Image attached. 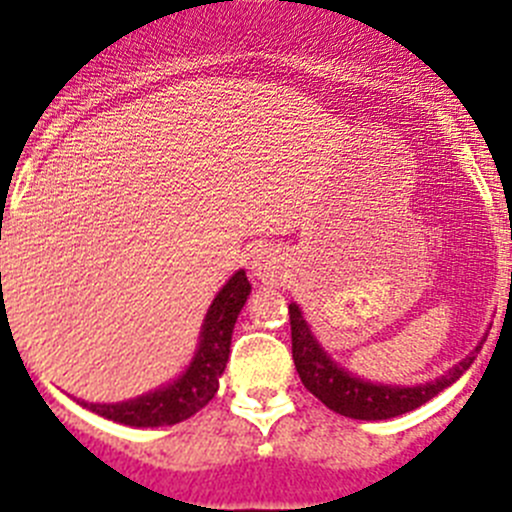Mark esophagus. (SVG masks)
I'll return each instance as SVG.
<instances>
[{
	"mask_svg": "<svg viewBox=\"0 0 512 512\" xmlns=\"http://www.w3.org/2000/svg\"><path fill=\"white\" fill-rule=\"evenodd\" d=\"M251 269H253V277L261 279V282H274L279 271V259L277 256H271V253L261 251L256 259L251 261Z\"/></svg>",
	"mask_w": 512,
	"mask_h": 512,
	"instance_id": "34e87169",
	"label": "esophagus"
}]
</instances>
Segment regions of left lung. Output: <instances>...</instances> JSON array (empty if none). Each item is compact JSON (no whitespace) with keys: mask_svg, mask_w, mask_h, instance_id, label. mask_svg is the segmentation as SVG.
I'll list each match as a JSON object with an SVG mask.
<instances>
[{"mask_svg":"<svg viewBox=\"0 0 512 512\" xmlns=\"http://www.w3.org/2000/svg\"><path fill=\"white\" fill-rule=\"evenodd\" d=\"M289 325H292V359H295L302 384L323 402L325 408L354 420H387L420 408L467 372L482 348H474L467 359L459 361L451 372L433 382L418 384V387H392V384L364 382V379L348 374L336 361H330V356L320 348V343L307 328L302 310L295 302L289 305Z\"/></svg>","mask_w":512,"mask_h":512,"instance_id":"left-lung-1","label":"left lung"}]
</instances>
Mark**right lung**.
<instances>
[{"label": "right lung", "instance_id": "right-lung-1", "mask_svg": "<svg viewBox=\"0 0 512 512\" xmlns=\"http://www.w3.org/2000/svg\"><path fill=\"white\" fill-rule=\"evenodd\" d=\"M248 292H251V284H248L246 271H235L228 284L212 300L205 323H202L200 348H197L192 364L182 377L161 387V390L148 392V395L128 402H115V405L81 402V405L102 415V418L122 425H135V428L174 425L192 418L197 410L205 408L207 402L215 397L217 379L228 364L233 325L238 320V312L246 305Z\"/></svg>", "mask_w": 512, "mask_h": 512}]
</instances>
